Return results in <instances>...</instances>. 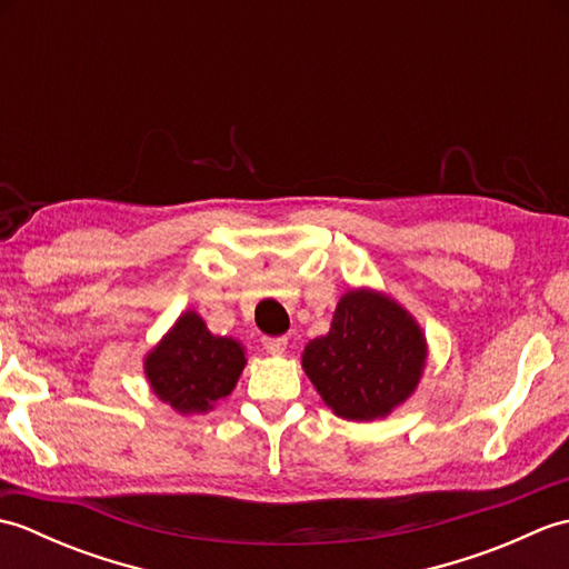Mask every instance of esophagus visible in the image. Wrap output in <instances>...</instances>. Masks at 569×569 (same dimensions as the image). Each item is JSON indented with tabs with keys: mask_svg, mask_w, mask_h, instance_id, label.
<instances>
[{
	"mask_svg": "<svg viewBox=\"0 0 569 569\" xmlns=\"http://www.w3.org/2000/svg\"><path fill=\"white\" fill-rule=\"evenodd\" d=\"M286 347H288V340L286 337H263V349L269 355H283L286 352Z\"/></svg>",
	"mask_w": 569,
	"mask_h": 569,
	"instance_id": "1",
	"label": "esophagus"
}]
</instances>
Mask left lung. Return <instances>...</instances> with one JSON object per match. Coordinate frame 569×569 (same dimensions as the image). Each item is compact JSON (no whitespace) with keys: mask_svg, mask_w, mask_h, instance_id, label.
<instances>
[{"mask_svg":"<svg viewBox=\"0 0 569 569\" xmlns=\"http://www.w3.org/2000/svg\"><path fill=\"white\" fill-rule=\"evenodd\" d=\"M426 337L393 300L347 293L332 328L303 352V369L322 401L347 420H377L403 403L426 365Z\"/></svg>","mask_w":569,"mask_h":569,"instance_id":"obj_1","label":"left lung"}]
</instances>
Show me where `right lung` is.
Here are the masks:
<instances>
[{
    "instance_id": "add662e5",
    "label": "right lung",
    "mask_w": 569,
    "mask_h": 569,
    "mask_svg": "<svg viewBox=\"0 0 569 569\" xmlns=\"http://www.w3.org/2000/svg\"><path fill=\"white\" fill-rule=\"evenodd\" d=\"M244 365L237 340L214 337L198 312H186L147 357V377L153 393L178 413H204L232 393Z\"/></svg>"
}]
</instances>
